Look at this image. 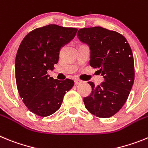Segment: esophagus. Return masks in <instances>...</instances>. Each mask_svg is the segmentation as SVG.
<instances>
[{
    "label": "esophagus",
    "mask_w": 148,
    "mask_h": 148,
    "mask_svg": "<svg viewBox=\"0 0 148 148\" xmlns=\"http://www.w3.org/2000/svg\"><path fill=\"white\" fill-rule=\"evenodd\" d=\"M81 83V80H79V79H74V83H75V85H78L79 83Z\"/></svg>",
    "instance_id": "esophagus-1"
}]
</instances>
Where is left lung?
<instances>
[{
	"instance_id": "8db88e82",
	"label": "left lung",
	"mask_w": 148,
	"mask_h": 148,
	"mask_svg": "<svg viewBox=\"0 0 148 148\" xmlns=\"http://www.w3.org/2000/svg\"><path fill=\"white\" fill-rule=\"evenodd\" d=\"M77 37L90 48L89 64L99 69L104 81L97 86L88 82L92 91L83 98L86 108L92 115L110 118L127 100L135 77L134 60L124 36L101 27L79 29Z\"/></svg>"
}]
</instances>
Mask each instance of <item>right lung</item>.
Wrapping results in <instances>:
<instances>
[{
  "label": "right lung",
  "mask_w": 148,
  "mask_h": 148,
  "mask_svg": "<svg viewBox=\"0 0 148 148\" xmlns=\"http://www.w3.org/2000/svg\"><path fill=\"white\" fill-rule=\"evenodd\" d=\"M77 28L49 24L29 33L15 57V80L21 98L28 110L41 117L51 115L61 106L64 95L74 82L51 77L62 47L75 36Z\"/></svg>",
  "instance_id": "add662e5"
}]
</instances>
